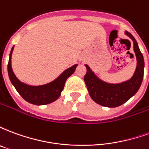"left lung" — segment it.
<instances>
[{
  "mask_svg": "<svg viewBox=\"0 0 149 149\" xmlns=\"http://www.w3.org/2000/svg\"><path fill=\"white\" fill-rule=\"evenodd\" d=\"M125 34L133 41V48L137 61L136 71L131 79L120 84H109L99 79L88 65H85L87 72L84 75V80L88 93L96 103L102 106L115 108L125 103L136 93L143 81L144 68L143 55L133 36L128 31H125Z\"/></svg>",
  "mask_w": 149,
  "mask_h": 149,
  "instance_id": "left-lung-1",
  "label": "left lung"
}]
</instances>
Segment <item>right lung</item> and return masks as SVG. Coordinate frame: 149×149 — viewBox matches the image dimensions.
<instances>
[{
    "label": "right lung",
    "instance_id": "obj_1",
    "mask_svg": "<svg viewBox=\"0 0 149 149\" xmlns=\"http://www.w3.org/2000/svg\"><path fill=\"white\" fill-rule=\"evenodd\" d=\"M14 46L12 48L9 54L8 64V73L10 81L17 89L18 93L27 102L36 105H45L55 101L59 98L64 89L66 80L75 72L77 65H74L62 72L56 80L49 84L32 86L21 82L15 76L11 65V56Z\"/></svg>",
    "mask_w": 149,
    "mask_h": 149
}]
</instances>
